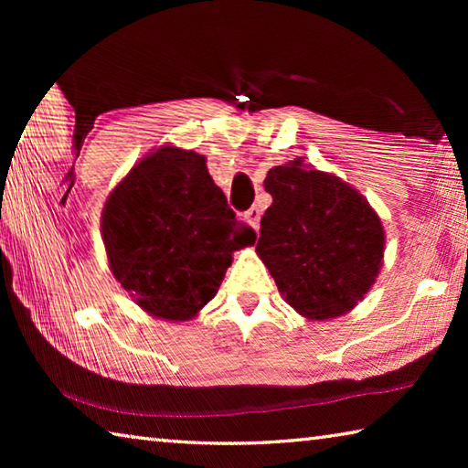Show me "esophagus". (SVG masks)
<instances>
[{"instance_id": "esophagus-1", "label": "esophagus", "mask_w": 468, "mask_h": 468, "mask_svg": "<svg viewBox=\"0 0 468 468\" xmlns=\"http://www.w3.org/2000/svg\"><path fill=\"white\" fill-rule=\"evenodd\" d=\"M260 217H262V210H260V206H251V208L245 212V218L250 220V225L256 229V231H258V225H260Z\"/></svg>"}]
</instances>
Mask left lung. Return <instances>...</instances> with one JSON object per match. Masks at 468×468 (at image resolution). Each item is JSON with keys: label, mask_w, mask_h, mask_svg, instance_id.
Segmentation results:
<instances>
[{"label": "left lung", "mask_w": 468, "mask_h": 468, "mask_svg": "<svg viewBox=\"0 0 468 468\" xmlns=\"http://www.w3.org/2000/svg\"><path fill=\"white\" fill-rule=\"evenodd\" d=\"M272 206L258 253L291 307L310 320L353 310L384 258V229L359 192L301 161L268 171Z\"/></svg>", "instance_id": "1"}]
</instances>
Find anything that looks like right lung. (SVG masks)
Listing matches in <instances>:
<instances>
[{"label": "right lung", "instance_id": "obj_1", "mask_svg": "<svg viewBox=\"0 0 468 468\" xmlns=\"http://www.w3.org/2000/svg\"><path fill=\"white\" fill-rule=\"evenodd\" d=\"M102 241L109 266L156 318L189 320L217 295L231 253L256 241L192 150L165 146L107 197Z\"/></svg>", "mask_w": 468, "mask_h": 468}]
</instances>
